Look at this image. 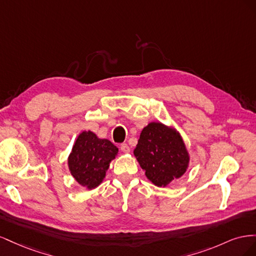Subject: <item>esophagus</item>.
<instances>
[{
	"label": "esophagus",
	"mask_w": 256,
	"mask_h": 256,
	"mask_svg": "<svg viewBox=\"0 0 256 256\" xmlns=\"http://www.w3.org/2000/svg\"><path fill=\"white\" fill-rule=\"evenodd\" d=\"M120 150L122 152L128 154V152H130V147L126 143H122V144H120Z\"/></svg>",
	"instance_id": "34e87169"
}]
</instances>
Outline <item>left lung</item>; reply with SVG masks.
I'll return each mask as SVG.
<instances>
[{
  "instance_id": "obj_1",
  "label": "left lung",
  "mask_w": 256,
  "mask_h": 256,
  "mask_svg": "<svg viewBox=\"0 0 256 256\" xmlns=\"http://www.w3.org/2000/svg\"><path fill=\"white\" fill-rule=\"evenodd\" d=\"M134 154L147 180L157 187H166L189 166L190 156L180 132L162 122L143 128Z\"/></svg>"
}]
</instances>
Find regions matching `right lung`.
<instances>
[{"instance_id": "right-lung-1", "label": "right lung", "mask_w": 256, "mask_h": 256, "mask_svg": "<svg viewBox=\"0 0 256 256\" xmlns=\"http://www.w3.org/2000/svg\"><path fill=\"white\" fill-rule=\"evenodd\" d=\"M118 148L106 138H99L92 131L81 132L68 157V168L82 187L95 189L102 182Z\"/></svg>"}]
</instances>
